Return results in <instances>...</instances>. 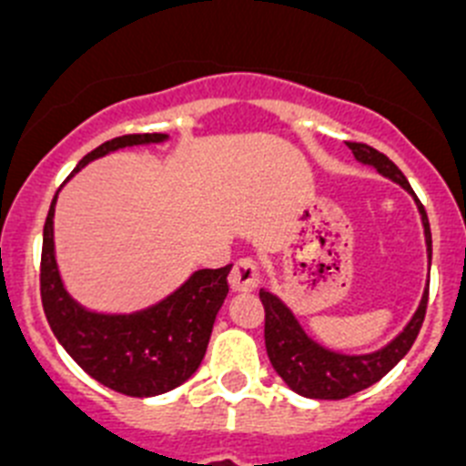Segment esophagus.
I'll use <instances>...</instances> for the list:
<instances>
[{
  "mask_svg": "<svg viewBox=\"0 0 466 466\" xmlns=\"http://www.w3.org/2000/svg\"><path fill=\"white\" fill-rule=\"evenodd\" d=\"M229 285H232L234 292H255L259 285V271L255 259L243 258L234 264L232 274H229Z\"/></svg>",
  "mask_w": 466,
  "mask_h": 466,
  "instance_id": "34e87169",
  "label": "esophagus"
}]
</instances>
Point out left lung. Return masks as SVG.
I'll list each match as a JSON object with an SVG mask.
<instances>
[{
    "label": "left lung",
    "mask_w": 466,
    "mask_h": 466,
    "mask_svg": "<svg viewBox=\"0 0 466 466\" xmlns=\"http://www.w3.org/2000/svg\"><path fill=\"white\" fill-rule=\"evenodd\" d=\"M348 148L353 150L355 160H360L362 165H371L379 174L392 178L406 192L416 197V192L410 190L409 181H406V176L388 155L379 153L367 144H358V141H348ZM418 211L422 216L427 253L431 259L430 220H427L425 207L420 202H418ZM427 297H430V285L422 295L418 311L404 327V332L392 339L388 346L376 350V353L343 355L313 341L279 297L267 290H259V299L264 306V343H267L271 367L288 383V388L295 390L297 395L309 397V400H346L360 390L379 383L390 369L409 353L413 341L418 339V332H420L422 320H425Z\"/></svg>",
    "instance_id": "1"
}]
</instances>
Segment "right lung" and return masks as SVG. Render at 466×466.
Here are the masks:
<instances>
[{"label":"right lung","instance_id":"right-lung-1","mask_svg":"<svg viewBox=\"0 0 466 466\" xmlns=\"http://www.w3.org/2000/svg\"><path fill=\"white\" fill-rule=\"evenodd\" d=\"M165 139L167 134L116 137L87 153L74 174L111 150L160 144ZM56 199L44 225L41 304L57 341L86 374L120 395L155 397L186 383L207 355L213 322L229 292L228 274L232 264L195 271L174 295L146 311L129 316L86 311L71 299L57 271L53 246Z\"/></svg>","mask_w":466,"mask_h":466}]
</instances>
